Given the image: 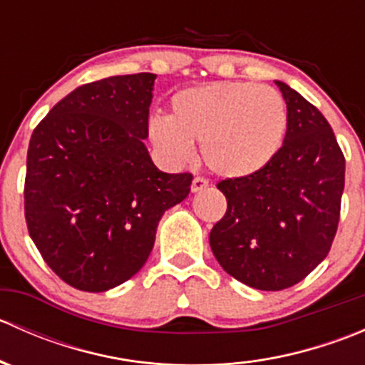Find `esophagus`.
I'll return each mask as SVG.
<instances>
[{
    "label": "esophagus",
    "mask_w": 365,
    "mask_h": 365,
    "mask_svg": "<svg viewBox=\"0 0 365 365\" xmlns=\"http://www.w3.org/2000/svg\"><path fill=\"white\" fill-rule=\"evenodd\" d=\"M208 185H210L208 180L203 178V176H196V178L192 180V183H190V190H192V192H200V190L206 189Z\"/></svg>",
    "instance_id": "esophagus-1"
}]
</instances>
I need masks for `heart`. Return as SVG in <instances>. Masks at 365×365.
Here are the masks:
<instances>
[{"mask_svg":"<svg viewBox=\"0 0 365 365\" xmlns=\"http://www.w3.org/2000/svg\"><path fill=\"white\" fill-rule=\"evenodd\" d=\"M288 128L282 95L242 81L208 84L176 95L169 116H153L152 145L164 159L182 164L201 143L203 162L215 175L244 178L275 157Z\"/></svg>","mask_w":365,"mask_h":365,"instance_id":"b5f03b06","label":"heart"}]
</instances>
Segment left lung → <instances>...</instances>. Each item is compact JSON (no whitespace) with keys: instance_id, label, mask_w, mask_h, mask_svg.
I'll return each instance as SVG.
<instances>
[{"instance_id":"1","label":"left lung","mask_w":365,"mask_h":365,"mask_svg":"<svg viewBox=\"0 0 365 365\" xmlns=\"http://www.w3.org/2000/svg\"><path fill=\"white\" fill-rule=\"evenodd\" d=\"M275 84L288 108L284 143L261 171L217 183L227 210L210 231L220 267L263 292L292 288L325 259L344 190V155L329 121L288 84Z\"/></svg>"}]
</instances>
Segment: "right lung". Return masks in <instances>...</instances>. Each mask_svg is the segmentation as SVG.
<instances>
[{
	"mask_svg": "<svg viewBox=\"0 0 365 365\" xmlns=\"http://www.w3.org/2000/svg\"><path fill=\"white\" fill-rule=\"evenodd\" d=\"M155 73L76 88L29 139L24 215L51 270L101 293L141 270L160 217L190 192L192 175L157 169L143 139Z\"/></svg>",
	"mask_w": 365,
	"mask_h": 365,
	"instance_id": "right-lung-1",
	"label": "right lung"
}]
</instances>
